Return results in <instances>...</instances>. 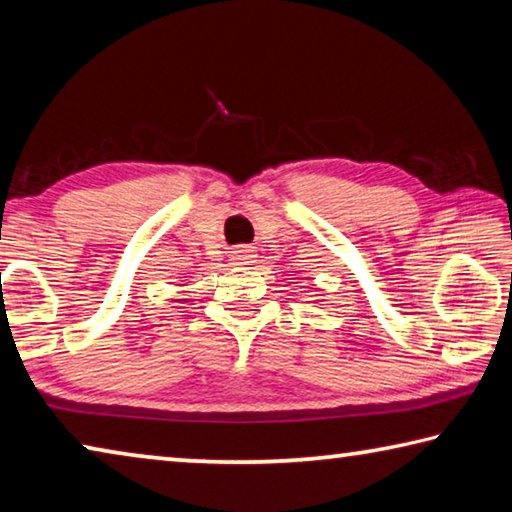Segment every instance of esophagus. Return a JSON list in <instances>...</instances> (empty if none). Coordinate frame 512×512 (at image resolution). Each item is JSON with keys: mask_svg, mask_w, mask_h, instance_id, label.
I'll return each mask as SVG.
<instances>
[{"mask_svg": "<svg viewBox=\"0 0 512 512\" xmlns=\"http://www.w3.org/2000/svg\"><path fill=\"white\" fill-rule=\"evenodd\" d=\"M257 255L253 253V250H248V248H237V250H232V255H230V262L232 264H237V266H246V264H253V259H255Z\"/></svg>", "mask_w": 512, "mask_h": 512, "instance_id": "34e87169", "label": "esophagus"}]
</instances>
